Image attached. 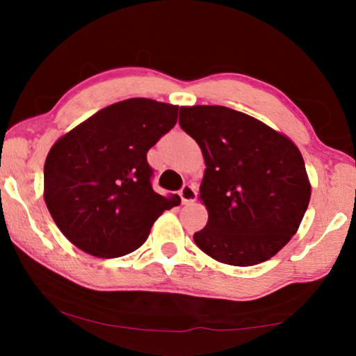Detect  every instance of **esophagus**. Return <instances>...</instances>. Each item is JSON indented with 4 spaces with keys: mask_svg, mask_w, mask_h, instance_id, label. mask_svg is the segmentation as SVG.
<instances>
[{
    "mask_svg": "<svg viewBox=\"0 0 356 356\" xmlns=\"http://www.w3.org/2000/svg\"><path fill=\"white\" fill-rule=\"evenodd\" d=\"M179 195H180V200H182V204H190L196 200L197 193H196L195 186L186 184L182 186V190L179 191Z\"/></svg>",
    "mask_w": 356,
    "mask_h": 356,
    "instance_id": "esophagus-1",
    "label": "esophagus"
}]
</instances>
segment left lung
<instances>
[{"instance_id":"left-lung-1","label":"left lung","mask_w":356,"mask_h":356,"mask_svg":"<svg viewBox=\"0 0 356 356\" xmlns=\"http://www.w3.org/2000/svg\"><path fill=\"white\" fill-rule=\"evenodd\" d=\"M179 124L206 161L200 197L209 221L193 238L215 261H268L297 232L311 197L298 147L261 120L226 106H180Z\"/></svg>"}]
</instances>
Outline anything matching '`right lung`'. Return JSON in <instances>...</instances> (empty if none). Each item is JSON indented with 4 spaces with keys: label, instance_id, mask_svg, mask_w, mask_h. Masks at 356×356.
<instances>
[{
    "label": "right lung",
    "instance_id": "1",
    "mask_svg": "<svg viewBox=\"0 0 356 356\" xmlns=\"http://www.w3.org/2000/svg\"><path fill=\"white\" fill-rule=\"evenodd\" d=\"M179 106L129 99L104 108L59 138L47 155L44 197L76 248L120 257L146 242L161 212L179 206L150 184L147 150L177 122Z\"/></svg>",
    "mask_w": 356,
    "mask_h": 356
}]
</instances>
